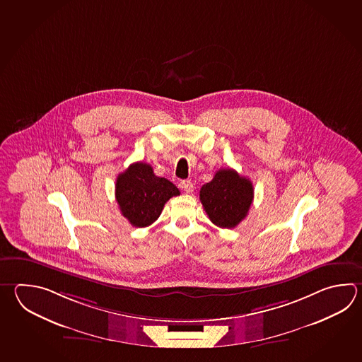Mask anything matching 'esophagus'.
<instances>
[{"label":"esophagus","mask_w":362,"mask_h":362,"mask_svg":"<svg viewBox=\"0 0 362 362\" xmlns=\"http://www.w3.org/2000/svg\"><path fill=\"white\" fill-rule=\"evenodd\" d=\"M180 187H182V189H183L185 193H192L193 183L191 180H183V182L180 183Z\"/></svg>","instance_id":"obj_1"}]
</instances>
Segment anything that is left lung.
<instances>
[{
	"mask_svg": "<svg viewBox=\"0 0 362 362\" xmlns=\"http://www.w3.org/2000/svg\"><path fill=\"white\" fill-rule=\"evenodd\" d=\"M254 199V187L236 170L221 169L201 187L199 199L210 221L221 228H235L244 221Z\"/></svg>",
	"mask_w": 362,
	"mask_h": 362,
	"instance_id": "1",
	"label": "left lung"
}]
</instances>
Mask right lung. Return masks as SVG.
Masks as SVG:
<instances>
[{"instance_id": "add662e5", "label": "right lung", "mask_w": 362, "mask_h": 362, "mask_svg": "<svg viewBox=\"0 0 362 362\" xmlns=\"http://www.w3.org/2000/svg\"><path fill=\"white\" fill-rule=\"evenodd\" d=\"M180 192L165 177H156L149 163H132L118 174L116 201L134 227H148L161 215L165 204Z\"/></svg>"}]
</instances>
